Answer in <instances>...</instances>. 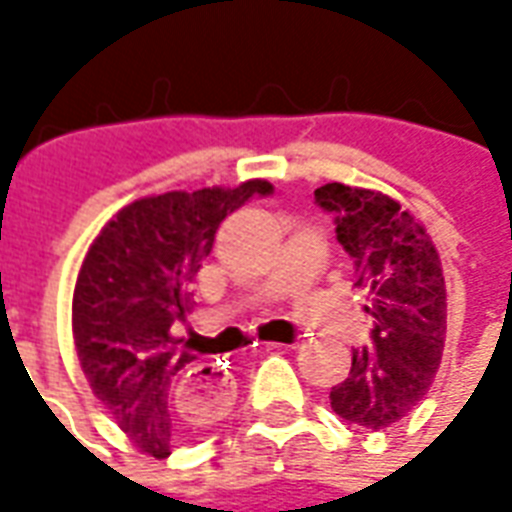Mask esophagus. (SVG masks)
<instances>
[{
	"label": "esophagus",
	"mask_w": 512,
	"mask_h": 512,
	"mask_svg": "<svg viewBox=\"0 0 512 512\" xmlns=\"http://www.w3.org/2000/svg\"><path fill=\"white\" fill-rule=\"evenodd\" d=\"M285 345L268 343L266 351H279ZM186 392H189L197 403L213 408V411H222V408L230 406L233 400V381H230V373H222L216 365H197L194 370H189L186 376Z\"/></svg>",
	"instance_id": "34e87169"
}]
</instances>
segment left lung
<instances>
[{"mask_svg":"<svg viewBox=\"0 0 512 512\" xmlns=\"http://www.w3.org/2000/svg\"><path fill=\"white\" fill-rule=\"evenodd\" d=\"M315 202L334 213L337 241L354 257L373 343L354 351L351 373L332 386V408L354 425L384 430L411 414L436 378L447 337V285L428 230L376 189L326 183Z\"/></svg>","mask_w":512,"mask_h":512,"instance_id":"left-lung-1","label":"left lung"}]
</instances>
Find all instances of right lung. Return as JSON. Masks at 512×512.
Segmentation results:
<instances>
[{
	"label": "right lung",
	"instance_id": "add662e5",
	"mask_svg": "<svg viewBox=\"0 0 512 512\" xmlns=\"http://www.w3.org/2000/svg\"><path fill=\"white\" fill-rule=\"evenodd\" d=\"M263 178L235 189L164 191L139 197L95 235L73 288L76 356L101 406L134 447L167 458L169 447L222 411L186 392L197 354L172 337V323L191 310L189 285L211 255L227 213L252 194H268Z\"/></svg>",
	"mask_w": 512,
	"mask_h": 512
}]
</instances>
